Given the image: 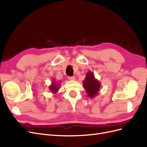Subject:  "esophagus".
Here are the masks:
<instances>
[{"instance_id": "1", "label": "esophagus", "mask_w": 147, "mask_h": 147, "mask_svg": "<svg viewBox=\"0 0 147 147\" xmlns=\"http://www.w3.org/2000/svg\"><path fill=\"white\" fill-rule=\"evenodd\" d=\"M68 78H69V80H75V77H69Z\"/></svg>"}]
</instances>
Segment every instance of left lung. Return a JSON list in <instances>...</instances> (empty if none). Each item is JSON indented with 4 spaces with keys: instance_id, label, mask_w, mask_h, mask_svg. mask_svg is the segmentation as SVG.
Wrapping results in <instances>:
<instances>
[{
    "instance_id": "1",
    "label": "left lung",
    "mask_w": 147,
    "mask_h": 147,
    "mask_svg": "<svg viewBox=\"0 0 147 147\" xmlns=\"http://www.w3.org/2000/svg\"><path fill=\"white\" fill-rule=\"evenodd\" d=\"M83 85L88 97L94 98L98 94L101 84L98 80L95 78L94 74L90 71L86 74V78L84 80Z\"/></svg>"
}]
</instances>
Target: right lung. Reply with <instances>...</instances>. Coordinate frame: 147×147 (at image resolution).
<instances>
[{"mask_svg":"<svg viewBox=\"0 0 147 147\" xmlns=\"http://www.w3.org/2000/svg\"><path fill=\"white\" fill-rule=\"evenodd\" d=\"M61 83H56L55 80L53 78V80L50 86H49V90L51 91L53 94H56L59 90Z\"/></svg>","mask_w":147,"mask_h":147,"instance_id":"obj_1","label":"right lung"}]
</instances>
